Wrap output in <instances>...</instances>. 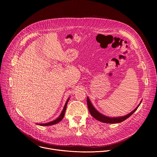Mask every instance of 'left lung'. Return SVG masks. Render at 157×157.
Returning <instances> with one entry per match:
<instances>
[{
  "instance_id": "obj_1",
  "label": "left lung",
  "mask_w": 157,
  "mask_h": 157,
  "mask_svg": "<svg viewBox=\"0 0 157 157\" xmlns=\"http://www.w3.org/2000/svg\"><path fill=\"white\" fill-rule=\"evenodd\" d=\"M142 101H140V104L138 105V106L134 109L133 110H132L131 113H130L129 114H127L126 116H122V117H108L106 116L105 115L102 114L101 113H100L99 111H98L96 110V109L93 106V105L92 104L91 101L89 100V98L88 97H87V107L89 110V113H90L91 115L95 118L96 120L102 122H104V123H107V124H116V123H120L123 122L124 121L126 120L127 118H128L132 114H133V113H135L136 110L137 109V108L139 107V106L140 105V104H141Z\"/></svg>"
}]
</instances>
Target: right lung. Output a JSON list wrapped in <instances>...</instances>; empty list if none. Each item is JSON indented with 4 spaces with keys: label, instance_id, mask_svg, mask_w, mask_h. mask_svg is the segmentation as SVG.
Masks as SVG:
<instances>
[{
    "label": "right lung",
    "instance_id": "right-lung-1",
    "mask_svg": "<svg viewBox=\"0 0 157 157\" xmlns=\"http://www.w3.org/2000/svg\"><path fill=\"white\" fill-rule=\"evenodd\" d=\"M70 98H68V99H67L65 104H64V108L61 112V114L59 115V116L55 120L53 121H51V122H47V123H44V124H36L37 125H40L41 126H49V125H55L57 123H58L59 122H60L64 117V113H65V110H66V107H67V104H68L69 100H70Z\"/></svg>",
    "mask_w": 157,
    "mask_h": 157
}]
</instances>
